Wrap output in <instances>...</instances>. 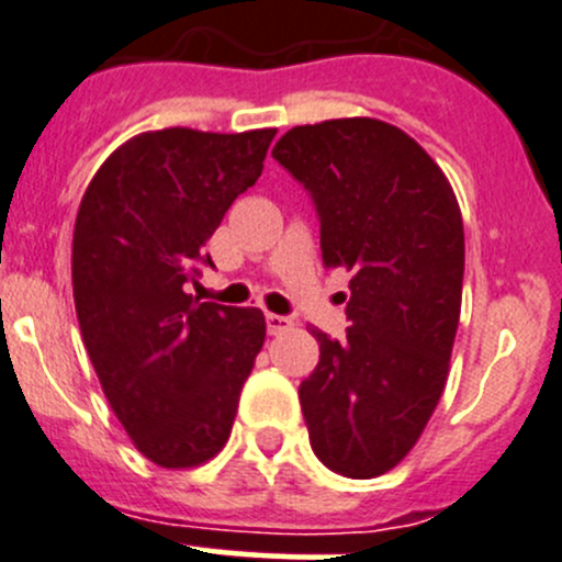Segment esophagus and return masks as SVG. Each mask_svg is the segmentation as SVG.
<instances>
[{"label":"esophagus","instance_id":"1","mask_svg":"<svg viewBox=\"0 0 562 562\" xmlns=\"http://www.w3.org/2000/svg\"><path fill=\"white\" fill-rule=\"evenodd\" d=\"M293 326L291 317L285 315H274V313H266V328H269V334H285L288 328Z\"/></svg>","mask_w":562,"mask_h":562}]
</instances>
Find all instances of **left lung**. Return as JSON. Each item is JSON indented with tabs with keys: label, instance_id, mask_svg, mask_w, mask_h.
Listing matches in <instances>:
<instances>
[{
	"label": "left lung",
	"instance_id": "1",
	"mask_svg": "<svg viewBox=\"0 0 562 562\" xmlns=\"http://www.w3.org/2000/svg\"><path fill=\"white\" fill-rule=\"evenodd\" d=\"M271 155L313 195L323 266L353 271L342 342L313 328L321 361L299 386L310 443L334 473L375 479L416 446L449 378L464 274L457 195L381 119L302 124Z\"/></svg>",
	"mask_w": 562,
	"mask_h": 562
}]
</instances>
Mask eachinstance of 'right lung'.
I'll return each instance as SVG.
<instances>
[{"mask_svg":"<svg viewBox=\"0 0 562 562\" xmlns=\"http://www.w3.org/2000/svg\"><path fill=\"white\" fill-rule=\"evenodd\" d=\"M277 130L140 133L100 166L72 231L78 326L135 449L168 470L223 451L255 356L258 307L198 302L184 285L231 203L258 181Z\"/></svg>","mask_w":562,"mask_h":562,"instance_id":"1","label":"right lung"}]
</instances>
